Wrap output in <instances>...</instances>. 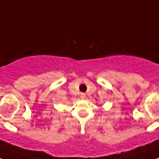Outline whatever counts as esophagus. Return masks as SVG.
I'll use <instances>...</instances> for the list:
<instances>
[{
	"label": "esophagus",
	"instance_id": "34e87169",
	"mask_svg": "<svg viewBox=\"0 0 159 159\" xmlns=\"http://www.w3.org/2000/svg\"><path fill=\"white\" fill-rule=\"evenodd\" d=\"M80 97L81 99H85V98H86V95H85V93H81Z\"/></svg>",
	"mask_w": 159,
	"mask_h": 159
}]
</instances>
